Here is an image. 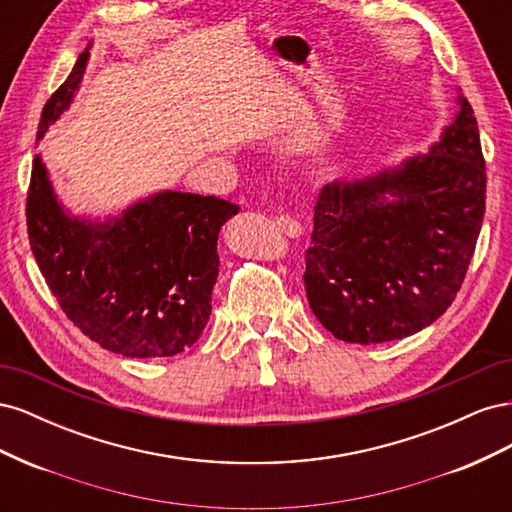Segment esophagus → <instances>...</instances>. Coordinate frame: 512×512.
<instances>
[{
    "instance_id": "1",
    "label": "esophagus",
    "mask_w": 512,
    "mask_h": 512,
    "mask_svg": "<svg viewBox=\"0 0 512 512\" xmlns=\"http://www.w3.org/2000/svg\"><path fill=\"white\" fill-rule=\"evenodd\" d=\"M275 224H277V228H280V230L284 232V235H288V237H301V235H303L301 222L294 220L290 213H280V215H277Z\"/></svg>"
}]
</instances>
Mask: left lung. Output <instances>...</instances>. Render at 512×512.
I'll list each match as a JSON object with an SVG mask.
<instances>
[{"mask_svg":"<svg viewBox=\"0 0 512 512\" xmlns=\"http://www.w3.org/2000/svg\"><path fill=\"white\" fill-rule=\"evenodd\" d=\"M457 106L429 151L320 190L303 280L314 316L337 339L393 342L455 301L487 194L476 117L463 96Z\"/></svg>","mask_w":512,"mask_h":512,"instance_id":"8db88e82","label":"left lung"}]
</instances>
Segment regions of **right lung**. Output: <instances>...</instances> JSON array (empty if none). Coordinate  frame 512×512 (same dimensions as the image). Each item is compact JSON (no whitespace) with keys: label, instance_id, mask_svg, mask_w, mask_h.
<instances>
[{"label":"right lung","instance_id":"right-lung-1","mask_svg":"<svg viewBox=\"0 0 512 512\" xmlns=\"http://www.w3.org/2000/svg\"><path fill=\"white\" fill-rule=\"evenodd\" d=\"M91 40L42 108L36 138L68 111ZM239 207L218 196L162 190L119 215L89 220L57 198L40 156L27 192V235L66 316L104 350L162 359L190 348L211 316L218 235Z\"/></svg>","mask_w":512,"mask_h":512}]
</instances>
